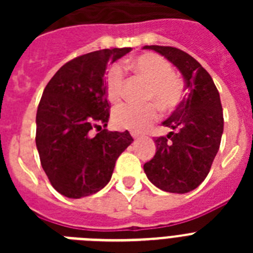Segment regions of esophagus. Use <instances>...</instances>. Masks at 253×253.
<instances>
[{
	"mask_svg": "<svg viewBox=\"0 0 253 253\" xmlns=\"http://www.w3.org/2000/svg\"><path fill=\"white\" fill-rule=\"evenodd\" d=\"M131 137H133L135 140L140 139V135H139V134H137V133H131Z\"/></svg>",
	"mask_w": 253,
	"mask_h": 253,
	"instance_id": "esophagus-1",
	"label": "esophagus"
}]
</instances>
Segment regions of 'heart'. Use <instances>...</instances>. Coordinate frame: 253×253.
<instances>
[{"mask_svg":"<svg viewBox=\"0 0 253 253\" xmlns=\"http://www.w3.org/2000/svg\"><path fill=\"white\" fill-rule=\"evenodd\" d=\"M134 72L151 84L148 100L157 102L165 111L175 109L182 99V84L173 76L169 60L154 53H144L130 62ZM124 76L119 66H114L106 75V92L109 100L118 101L123 95ZM113 119L118 128L143 131L158 119V107L154 104L135 106L123 104L114 110Z\"/></svg>","mask_w":253,"mask_h":253,"instance_id":"obj_1","label":"heart"}]
</instances>
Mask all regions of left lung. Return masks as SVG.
Returning a JSON list of instances; mask_svg holds the SVG:
<instances>
[{
	"label": "left lung",
	"mask_w": 253,
	"mask_h": 253,
	"mask_svg": "<svg viewBox=\"0 0 253 253\" xmlns=\"http://www.w3.org/2000/svg\"><path fill=\"white\" fill-rule=\"evenodd\" d=\"M166 58L185 81L184 100L162 125L172 129L154 139L156 154L144 163L154 186L167 193L185 194L208 176L222 139L223 109L213 78L195 58L173 46L144 45Z\"/></svg>",
	"instance_id": "8db88e82"
}]
</instances>
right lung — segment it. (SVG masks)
<instances>
[{
    "label": "right lung",
    "instance_id": "obj_1",
    "mask_svg": "<svg viewBox=\"0 0 253 253\" xmlns=\"http://www.w3.org/2000/svg\"><path fill=\"white\" fill-rule=\"evenodd\" d=\"M130 50L102 49L75 58L60 67L44 88L35 142L51 186L67 198L80 199L104 189L118 157L133 142L128 130L101 129L110 118L107 63Z\"/></svg>",
    "mask_w": 253,
    "mask_h": 253
}]
</instances>
